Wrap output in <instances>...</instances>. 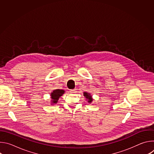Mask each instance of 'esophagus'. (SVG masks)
Here are the masks:
<instances>
[{"label":"esophagus","mask_w":154,"mask_h":154,"mask_svg":"<svg viewBox=\"0 0 154 154\" xmlns=\"http://www.w3.org/2000/svg\"><path fill=\"white\" fill-rule=\"evenodd\" d=\"M70 92H71V93H75L76 92V90H75V89H74V90H71L70 91Z\"/></svg>","instance_id":"1"}]
</instances>
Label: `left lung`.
Here are the masks:
<instances>
[{"label":"left lung","mask_w":154,"mask_h":154,"mask_svg":"<svg viewBox=\"0 0 154 154\" xmlns=\"http://www.w3.org/2000/svg\"><path fill=\"white\" fill-rule=\"evenodd\" d=\"M83 96H85V97L86 98V100H87L88 102L91 103L93 100V99L92 97V95L90 93H87V92H84L83 93Z\"/></svg>","instance_id":"1"}]
</instances>
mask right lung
<instances>
[{
  "label": "right lung",
  "mask_w": 154,
  "mask_h": 154,
  "mask_svg": "<svg viewBox=\"0 0 154 154\" xmlns=\"http://www.w3.org/2000/svg\"><path fill=\"white\" fill-rule=\"evenodd\" d=\"M64 93H65L64 90H60V89L55 90L52 92H51V105L56 104L58 102V99H60V97L61 96H63V94Z\"/></svg>",
  "instance_id": "obj_1"
}]
</instances>
